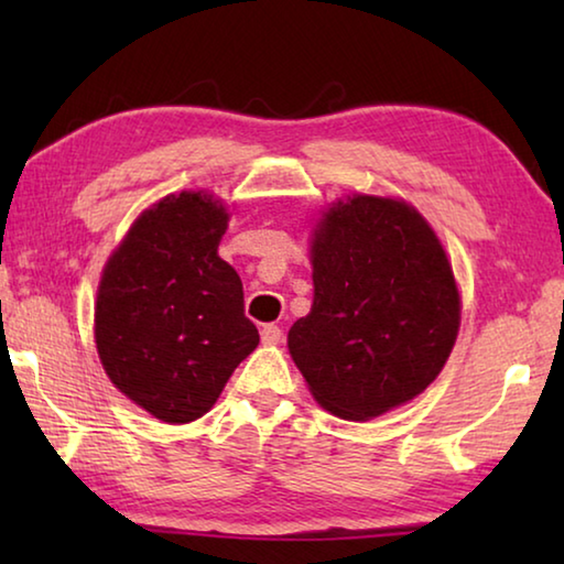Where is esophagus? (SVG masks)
<instances>
[{
  "instance_id": "obj_1",
  "label": "esophagus",
  "mask_w": 564,
  "mask_h": 564,
  "mask_svg": "<svg viewBox=\"0 0 564 564\" xmlns=\"http://www.w3.org/2000/svg\"><path fill=\"white\" fill-rule=\"evenodd\" d=\"M261 340L265 343V346H279V343L283 340V330L279 326H273V323H269V326L261 328Z\"/></svg>"
}]
</instances>
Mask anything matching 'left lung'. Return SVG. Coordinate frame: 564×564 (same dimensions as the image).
Instances as JSON below:
<instances>
[{
  "label": "left lung",
  "mask_w": 564,
  "mask_h": 564,
  "mask_svg": "<svg viewBox=\"0 0 564 564\" xmlns=\"http://www.w3.org/2000/svg\"><path fill=\"white\" fill-rule=\"evenodd\" d=\"M311 259L313 305L289 350L313 398L370 420L423 393L460 328L453 269L425 218L393 198L352 196L323 218Z\"/></svg>",
  "instance_id": "1"
}]
</instances>
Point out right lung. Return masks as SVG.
Here are the masks:
<instances>
[{"label":"right lung","instance_id":"right-lung-1","mask_svg":"<svg viewBox=\"0 0 564 564\" xmlns=\"http://www.w3.org/2000/svg\"><path fill=\"white\" fill-rule=\"evenodd\" d=\"M226 226L214 196H166L141 214L101 275L94 323L104 370L164 423H191L212 410L259 346L241 279L218 256Z\"/></svg>","mask_w":564,"mask_h":564}]
</instances>
